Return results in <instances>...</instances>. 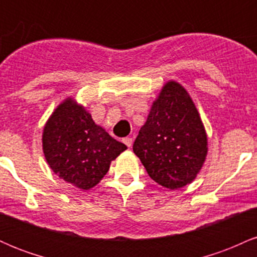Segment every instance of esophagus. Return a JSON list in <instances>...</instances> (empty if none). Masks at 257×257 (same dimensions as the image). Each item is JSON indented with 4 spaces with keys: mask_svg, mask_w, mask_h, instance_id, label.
Segmentation results:
<instances>
[{
    "mask_svg": "<svg viewBox=\"0 0 257 257\" xmlns=\"http://www.w3.org/2000/svg\"><path fill=\"white\" fill-rule=\"evenodd\" d=\"M123 143H124L128 147H131L133 145V138H131V137L124 138V139H123Z\"/></svg>",
    "mask_w": 257,
    "mask_h": 257,
    "instance_id": "esophagus-1",
    "label": "esophagus"
}]
</instances>
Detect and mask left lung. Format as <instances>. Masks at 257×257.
Here are the masks:
<instances>
[{
    "mask_svg": "<svg viewBox=\"0 0 257 257\" xmlns=\"http://www.w3.org/2000/svg\"><path fill=\"white\" fill-rule=\"evenodd\" d=\"M133 151L163 187L178 190L196 179L205 162L208 139L196 105L178 82L162 88Z\"/></svg>",
    "mask_w": 257,
    "mask_h": 257,
    "instance_id": "left-lung-1",
    "label": "left lung"
}]
</instances>
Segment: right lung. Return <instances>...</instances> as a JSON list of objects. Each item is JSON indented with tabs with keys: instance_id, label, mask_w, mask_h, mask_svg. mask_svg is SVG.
Here are the masks:
<instances>
[{
	"instance_id": "1",
	"label": "right lung",
	"mask_w": 257,
	"mask_h": 257,
	"mask_svg": "<svg viewBox=\"0 0 257 257\" xmlns=\"http://www.w3.org/2000/svg\"><path fill=\"white\" fill-rule=\"evenodd\" d=\"M42 146L53 172L81 190L98 185L111 162L126 150L72 98L64 100L47 120Z\"/></svg>"
}]
</instances>
